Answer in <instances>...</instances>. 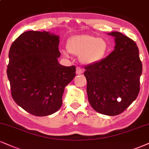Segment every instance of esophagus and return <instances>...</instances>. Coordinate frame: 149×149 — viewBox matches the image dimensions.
I'll return each instance as SVG.
<instances>
[{
	"instance_id": "1",
	"label": "esophagus",
	"mask_w": 149,
	"mask_h": 149,
	"mask_svg": "<svg viewBox=\"0 0 149 149\" xmlns=\"http://www.w3.org/2000/svg\"><path fill=\"white\" fill-rule=\"evenodd\" d=\"M84 72V70L80 67H77L76 69V74H81Z\"/></svg>"
}]
</instances>
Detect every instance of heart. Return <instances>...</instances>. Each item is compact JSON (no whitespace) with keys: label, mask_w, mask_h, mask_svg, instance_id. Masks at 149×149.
Listing matches in <instances>:
<instances>
[{"label":"heart","mask_w":149,"mask_h":149,"mask_svg":"<svg viewBox=\"0 0 149 149\" xmlns=\"http://www.w3.org/2000/svg\"><path fill=\"white\" fill-rule=\"evenodd\" d=\"M68 51L79 56L84 64L91 65L100 62L108 52L109 46L103 38L89 34H81L72 36L67 41Z\"/></svg>","instance_id":"b5f03b06"}]
</instances>
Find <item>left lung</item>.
Wrapping results in <instances>:
<instances>
[{"mask_svg":"<svg viewBox=\"0 0 149 149\" xmlns=\"http://www.w3.org/2000/svg\"><path fill=\"white\" fill-rule=\"evenodd\" d=\"M115 37V49L98 63L86 66L88 102L95 111L114 116L123 113L139 92L142 64L135 42L121 32Z\"/></svg>","mask_w":149,"mask_h":149,"instance_id":"left-lung-1","label":"left lung"}]
</instances>
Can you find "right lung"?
I'll list each match as a JSON object with an SVG mask.
<instances>
[{
  "label": "right lung",
  "mask_w": 149,
  "mask_h": 149,
  "mask_svg": "<svg viewBox=\"0 0 149 149\" xmlns=\"http://www.w3.org/2000/svg\"><path fill=\"white\" fill-rule=\"evenodd\" d=\"M59 36L27 31L13 42L7 74L13 100L33 115L47 116L62 105L64 88L75 77L74 65L58 62Z\"/></svg>",
  "instance_id": "obj_1"
}]
</instances>
